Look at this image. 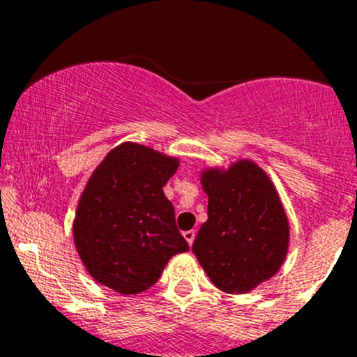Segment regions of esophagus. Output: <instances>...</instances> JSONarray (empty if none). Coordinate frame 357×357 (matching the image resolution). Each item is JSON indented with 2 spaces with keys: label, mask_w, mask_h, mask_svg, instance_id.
<instances>
[{
  "label": "esophagus",
  "mask_w": 357,
  "mask_h": 357,
  "mask_svg": "<svg viewBox=\"0 0 357 357\" xmlns=\"http://www.w3.org/2000/svg\"><path fill=\"white\" fill-rule=\"evenodd\" d=\"M183 236H185L186 243H188L190 246L194 245V241H195V231H194V229H192V231H185V232H183Z\"/></svg>",
  "instance_id": "esophagus-1"
}]
</instances>
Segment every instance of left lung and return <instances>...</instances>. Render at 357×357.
<instances>
[{"mask_svg": "<svg viewBox=\"0 0 357 357\" xmlns=\"http://www.w3.org/2000/svg\"><path fill=\"white\" fill-rule=\"evenodd\" d=\"M208 220L192 250L220 291L246 294L278 273L289 250V220L269 176L252 160L201 172Z\"/></svg>", "mask_w": 357, "mask_h": 357, "instance_id": "1", "label": "left lung"}]
</instances>
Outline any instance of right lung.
Returning a JSON list of instances; mask_svg holds the SVG:
<instances>
[{
	"label": "right lung",
	"mask_w": 357,
	"mask_h": 357,
	"mask_svg": "<svg viewBox=\"0 0 357 357\" xmlns=\"http://www.w3.org/2000/svg\"><path fill=\"white\" fill-rule=\"evenodd\" d=\"M176 156L123 142L93 171L75 209L73 243L89 275L123 296L148 291L169 259L188 250L163 186Z\"/></svg>",
	"instance_id": "1"
}]
</instances>
